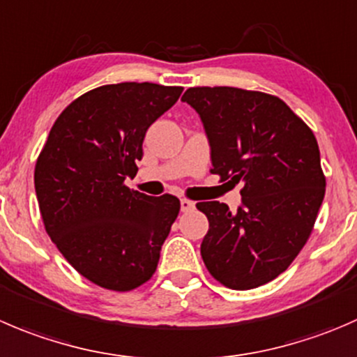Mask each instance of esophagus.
<instances>
[{
    "mask_svg": "<svg viewBox=\"0 0 357 357\" xmlns=\"http://www.w3.org/2000/svg\"><path fill=\"white\" fill-rule=\"evenodd\" d=\"M195 209V202L188 199H181V211H192Z\"/></svg>",
    "mask_w": 357,
    "mask_h": 357,
    "instance_id": "34e87169",
    "label": "esophagus"
}]
</instances>
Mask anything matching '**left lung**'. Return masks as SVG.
Instances as JSON below:
<instances>
[{
  "instance_id": "1",
  "label": "left lung",
  "mask_w": 357,
  "mask_h": 357,
  "mask_svg": "<svg viewBox=\"0 0 357 357\" xmlns=\"http://www.w3.org/2000/svg\"><path fill=\"white\" fill-rule=\"evenodd\" d=\"M204 122L213 174L242 181V206L199 202L209 220L200 255L230 289L274 281L309 241L326 192L319 146L310 127L278 96L237 86H190Z\"/></svg>"
}]
</instances>
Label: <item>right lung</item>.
<instances>
[{
	"mask_svg": "<svg viewBox=\"0 0 357 357\" xmlns=\"http://www.w3.org/2000/svg\"><path fill=\"white\" fill-rule=\"evenodd\" d=\"M183 86L150 82L102 85L76 98L52 126L34 167L45 230L78 274L112 291L153 278L179 214L174 195L130 190L148 127Z\"/></svg>",
	"mask_w": 357,
	"mask_h": 357,
	"instance_id": "1",
	"label": "right lung"
}]
</instances>
